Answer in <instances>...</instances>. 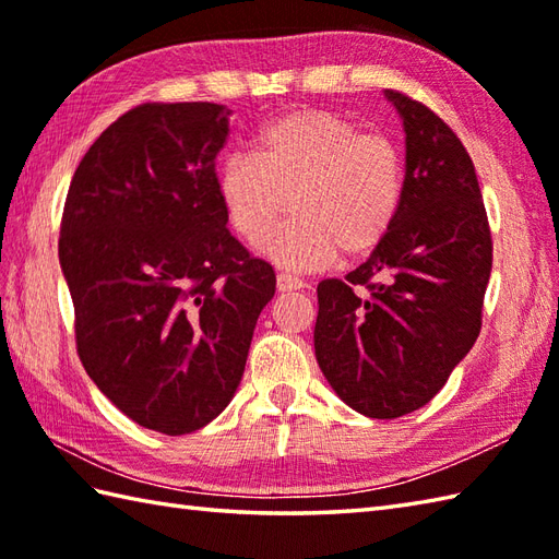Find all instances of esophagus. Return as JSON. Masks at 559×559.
I'll return each mask as SVG.
<instances>
[{
  "label": "esophagus",
  "instance_id": "esophagus-1",
  "mask_svg": "<svg viewBox=\"0 0 559 559\" xmlns=\"http://www.w3.org/2000/svg\"><path fill=\"white\" fill-rule=\"evenodd\" d=\"M276 288L278 293H290V290H302L307 288V283L298 276H293V273H278L276 276Z\"/></svg>",
  "mask_w": 559,
  "mask_h": 559
}]
</instances>
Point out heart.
Masks as SVG:
<instances>
[{"mask_svg": "<svg viewBox=\"0 0 559 559\" xmlns=\"http://www.w3.org/2000/svg\"><path fill=\"white\" fill-rule=\"evenodd\" d=\"M218 197L233 230L290 269H319L338 254L360 259L382 245L403 201V160L384 136L326 110H295L266 124L252 153L218 170Z\"/></svg>", "mask_w": 559, "mask_h": 559, "instance_id": "b5f03b06", "label": "heart"}]
</instances>
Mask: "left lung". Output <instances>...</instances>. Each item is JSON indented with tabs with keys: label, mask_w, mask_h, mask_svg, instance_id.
<instances>
[{
	"label": "left lung",
	"mask_w": 559,
	"mask_h": 559,
	"mask_svg": "<svg viewBox=\"0 0 559 559\" xmlns=\"http://www.w3.org/2000/svg\"><path fill=\"white\" fill-rule=\"evenodd\" d=\"M406 134L394 228L346 281L317 288L314 355L343 403L391 420L430 403L480 334L492 240L476 168L456 134L384 91ZM365 287L367 296H358Z\"/></svg>",
	"instance_id": "left-lung-1"
}]
</instances>
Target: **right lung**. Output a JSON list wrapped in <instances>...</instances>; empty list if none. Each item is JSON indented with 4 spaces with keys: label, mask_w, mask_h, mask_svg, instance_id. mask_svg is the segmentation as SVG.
<instances>
[{
    "label": "right lung",
    "mask_w": 559,
    "mask_h": 559,
    "mask_svg": "<svg viewBox=\"0 0 559 559\" xmlns=\"http://www.w3.org/2000/svg\"><path fill=\"white\" fill-rule=\"evenodd\" d=\"M233 110L148 103L112 122L71 177L59 264L88 377L146 430L187 435L233 401L271 264L235 240L216 156Z\"/></svg>",
    "instance_id": "add662e5"
}]
</instances>
